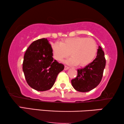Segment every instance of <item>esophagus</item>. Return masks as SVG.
Segmentation results:
<instances>
[{
    "instance_id": "1",
    "label": "esophagus",
    "mask_w": 124,
    "mask_h": 124,
    "mask_svg": "<svg viewBox=\"0 0 124 124\" xmlns=\"http://www.w3.org/2000/svg\"><path fill=\"white\" fill-rule=\"evenodd\" d=\"M69 69V67H67V66H65V67H64V70H68V69Z\"/></svg>"
}]
</instances>
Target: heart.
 Wrapping results in <instances>:
<instances>
[{
    "instance_id": "heart-1",
    "label": "heart",
    "mask_w": 124,
    "mask_h": 124,
    "mask_svg": "<svg viewBox=\"0 0 124 124\" xmlns=\"http://www.w3.org/2000/svg\"><path fill=\"white\" fill-rule=\"evenodd\" d=\"M53 57L62 62L69 55L65 61L68 64L86 66L91 63L97 53V43L94 39L86 37H73L66 39L62 43L56 42L52 45Z\"/></svg>"
}]
</instances>
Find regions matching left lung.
<instances>
[{
  "instance_id": "left-lung-1",
  "label": "left lung",
  "mask_w": 124,
  "mask_h": 124,
  "mask_svg": "<svg viewBox=\"0 0 124 124\" xmlns=\"http://www.w3.org/2000/svg\"><path fill=\"white\" fill-rule=\"evenodd\" d=\"M106 66L104 52L101 46L98 49L97 56L93 62L84 68L77 69V76L72 79L74 89L79 92H87L100 84Z\"/></svg>"
}]
</instances>
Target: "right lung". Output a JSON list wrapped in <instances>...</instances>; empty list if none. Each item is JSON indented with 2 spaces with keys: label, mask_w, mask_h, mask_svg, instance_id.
<instances>
[{
  "label": "right lung",
  "mask_w": 124,
  "mask_h": 124,
  "mask_svg": "<svg viewBox=\"0 0 124 124\" xmlns=\"http://www.w3.org/2000/svg\"><path fill=\"white\" fill-rule=\"evenodd\" d=\"M52 47L46 38L34 41L25 52L23 69L26 81L39 91L50 90L64 66L54 60Z\"/></svg>",
  "instance_id": "obj_1"
}]
</instances>
